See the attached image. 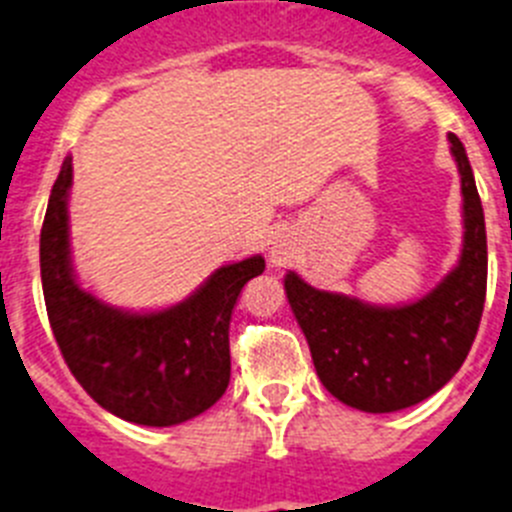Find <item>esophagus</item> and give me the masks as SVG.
<instances>
[{"label": "esophagus", "instance_id": "1", "mask_svg": "<svg viewBox=\"0 0 512 512\" xmlns=\"http://www.w3.org/2000/svg\"><path fill=\"white\" fill-rule=\"evenodd\" d=\"M269 256H271V264H284V261L289 259L287 243H282V241L274 243V246H271V251H269Z\"/></svg>", "mask_w": 512, "mask_h": 512}]
</instances>
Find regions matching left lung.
Instances as JSON below:
<instances>
[{"instance_id":"8db88e82","label":"left lung","mask_w":512,"mask_h":512,"mask_svg":"<svg viewBox=\"0 0 512 512\" xmlns=\"http://www.w3.org/2000/svg\"><path fill=\"white\" fill-rule=\"evenodd\" d=\"M464 194L459 264L420 300L377 307L315 289L295 271L287 300L310 346L320 382L348 408L395 413L438 392L461 369L477 336L487 295V233L472 166L449 135Z\"/></svg>"}]
</instances>
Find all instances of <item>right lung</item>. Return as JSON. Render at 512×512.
<instances>
[{"mask_svg":"<svg viewBox=\"0 0 512 512\" xmlns=\"http://www.w3.org/2000/svg\"><path fill=\"white\" fill-rule=\"evenodd\" d=\"M71 158L61 166L40 230V279L53 336L76 382L128 423L179 425L225 395L230 315L264 259L220 266L194 295L158 312H130L97 300L71 266Z\"/></svg>","mask_w":512,"mask_h":512,"instance_id":"obj_1","label":"right lung"}]
</instances>
